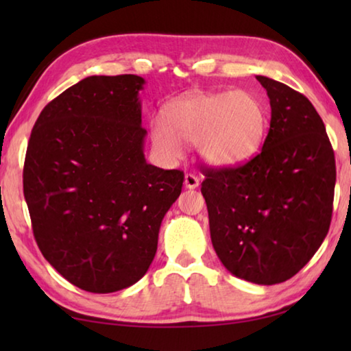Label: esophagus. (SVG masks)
Returning <instances> with one entry per match:
<instances>
[{
    "label": "esophagus",
    "mask_w": 351,
    "mask_h": 351,
    "mask_svg": "<svg viewBox=\"0 0 351 351\" xmlns=\"http://www.w3.org/2000/svg\"><path fill=\"white\" fill-rule=\"evenodd\" d=\"M184 186L187 189H197L199 186V178L193 173H187L184 176Z\"/></svg>",
    "instance_id": "1"
}]
</instances>
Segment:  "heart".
<instances>
[{
    "mask_svg": "<svg viewBox=\"0 0 351 351\" xmlns=\"http://www.w3.org/2000/svg\"><path fill=\"white\" fill-rule=\"evenodd\" d=\"M266 114L260 100L245 90L201 93L178 99L165 108V121L150 123L152 142L161 156L180 159L184 144H197L213 165L246 161L265 138Z\"/></svg>",
    "mask_w": 351,
    "mask_h": 351,
    "instance_id": "b5f03b06",
    "label": "heart"
}]
</instances>
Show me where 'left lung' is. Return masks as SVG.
Instances as JSON below:
<instances>
[{"mask_svg": "<svg viewBox=\"0 0 351 351\" xmlns=\"http://www.w3.org/2000/svg\"><path fill=\"white\" fill-rule=\"evenodd\" d=\"M271 104L263 147L239 167L203 169L212 245L224 268L257 285L295 276L328 234L335 152L304 94L257 75Z\"/></svg>", "mask_w": 351, "mask_h": 351, "instance_id": "1", "label": "left lung"}]
</instances>
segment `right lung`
Returning a JSON list of instances; mask_svg holds the SVG:
<instances>
[{
    "label": "right lung",
    "instance_id": "obj_1",
    "mask_svg": "<svg viewBox=\"0 0 351 351\" xmlns=\"http://www.w3.org/2000/svg\"><path fill=\"white\" fill-rule=\"evenodd\" d=\"M139 75H91L47 104L27 144L23 190L43 257L106 294L144 277L184 173L144 156Z\"/></svg>",
    "mask_w": 351,
    "mask_h": 351
}]
</instances>
